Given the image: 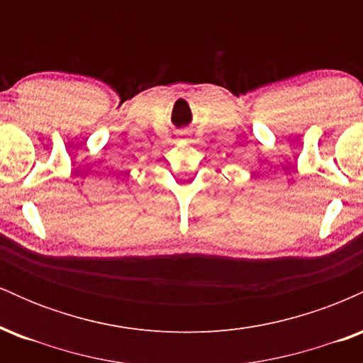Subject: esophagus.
<instances>
[{
    "mask_svg": "<svg viewBox=\"0 0 363 363\" xmlns=\"http://www.w3.org/2000/svg\"><path fill=\"white\" fill-rule=\"evenodd\" d=\"M184 141H186V140H184Z\"/></svg>",
    "mask_w": 363,
    "mask_h": 363,
    "instance_id": "34e87169",
    "label": "esophagus"
}]
</instances>
